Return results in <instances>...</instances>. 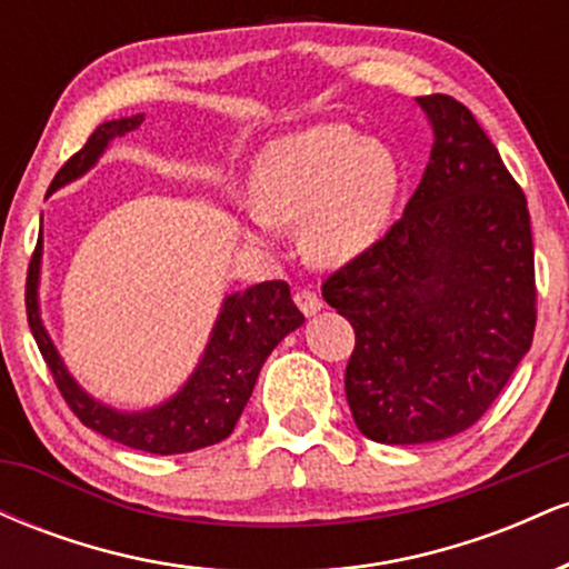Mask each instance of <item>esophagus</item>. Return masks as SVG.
Returning a JSON list of instances; mask_svg holds the SVG:
<instances>
[{"instance_id":"34e87169","label":"esophagus","mask_w":569,"mask_h":569,"mask_svg":"<svg viewBox=\"0 0 569 569\" xmlns=\"http://www.w3.org/2000/svg\"><path fill=\"white\" fill-rule=\"evenodd\" d=\"M293 302H297V307L305 312V316H316V312L323 307L321 297L310 289H299L297 293H293Z\"/></svg>"}]
</instances>
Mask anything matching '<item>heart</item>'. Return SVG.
Returning <instances> with one entry per match:
<instances>
[{
    "label": "heart",
    "instance_id": "heart-1",
    "mask_svg": "<svg viewBox=\"0 0 569 569\" xmlns=\"http://www.w3.org/2000/svg\"><path fill=\"white\" fill-rule=\"evenodd\" d=\"M251 192V224L259 232L264 224H302L307 257L342 267L388 232L401 194V166L385 143L350 126H316L264 149Z\"/></svg>",
    "mask_w": 569,
    "mask_h": 569
}]
</instances>
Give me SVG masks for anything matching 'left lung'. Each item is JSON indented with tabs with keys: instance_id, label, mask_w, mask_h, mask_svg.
<instances>
[{
	"instance_id": "left-lung-1",
	"label": "left lung",
	"mask_w": 569,
	"mask_h": 569,
	"mask_svg": "<svg viewBox=\"0 0 569 569\" xmlns=\"http://www.w3.org/2000/svg\"><path fill=\"white\" fill-rule=\"evenodd\" d=\"M433 149L403 217L326 278L356 329L345 393L380 443L441 441L500 396L535 335L527 198L471 109L420 96Z\"/></svg>"
}]
</instances>
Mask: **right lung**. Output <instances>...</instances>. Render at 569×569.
Returning <instances> with one entry per match:
<instances>
[{
    "instance_id": "obj_1",
    "label": "right lung",
    "mask_w": 569,
    "mask_h": 569,
    "mask_svg": "<svg viewBox=\"0 0 569 569\" xmlns=\"http://www.w3.org/2000/svg\"><path fill=\"white\" fill-rule=\"evenodd\" d=\"M141 122L143 114H136L98 126L80 152L71 154L67 166L56 173L48 194L88 173L103 154V149L109 147V141L126 136L128 130H136ZM39 264H42V238L37 240L29 276H26V316H29L31 335L37 339V348L42 352L63 401L80 417L82 426L117 443H126L130 449H141V452L184 455L224 441L243 415L267 356L289 331L305 323V316L291 299L289 283L283 280H264L246 291L230 293L221 305L200 363L184 382V388L160 407L120 411L84 393L69 375V369L63 367L53 339L44 331L42 316H39Z\"/></svg>"
}]
</instances>
